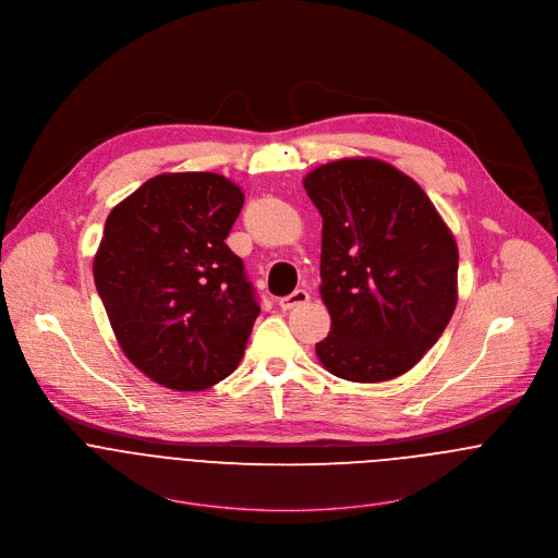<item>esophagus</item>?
I'll return each instance as SVG.
<instances>
[{
    "instance_id": "obj_1",
    "label": "esophagus",
    "mask_w": 558,
    "mask_h": 558,
    "mask_svg": "<svg viewBox=\"0 0 558 558\" xmlns=\"http://www.w3.org/2000/svg\"><path fill=\"white\" fill-rule=\"evenodd\" d=\"M307 301H310V292L301 288V290H294L292 294L279 299V307H281L283 312H288V310H294V307H299V305H305Z\"/></svg>"
}]
</instances>
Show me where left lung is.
<instances>
[{"mask_svg":"<svg viewBox=\"0 0 558 558\" xmlns=\"http://www.w3.org/2000/svg\"><path fill=\"white\" fill-rule=\"evenodd\" d=\"M303 186L322 215L326 372L385 383L412 369L458 305V242L425 191L391 162L330 160Z\"/></svg>","mask_w":558,"mask_h":558,"instance_id":"left-lung-1","label":"left lung"}]
</instances>
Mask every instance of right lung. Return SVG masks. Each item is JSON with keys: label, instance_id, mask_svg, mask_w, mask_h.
I'll return each instance as SVG.
<instances>
[{"label": "right lung", "instance_id": "1", "mask_svg": "<svg viewBox=\"0 0 558 558\" xmlns=\"http://www.w3.org/2000/svg\"><path fill=\"white\" fill-rule=\"evenodd\" d=\"M244 193L213 171L159 173L107 217L94 283L126 359L165 389L228 378L259 316L226 239Z\"/></svg>", "mask_w": 558, "mask_h": 558}]
</instances>
